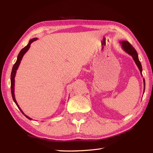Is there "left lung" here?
I'll list each match as a JSON object with an SVG mask.
<instances>
[{
  "mask_svg": "<svg viewBox=\"0 0 153 153\" xmlns=\"http://www.w3.org/2000/svg\"><path fill=\"white\" fill-rule=\"evenodd\" d=\"M119 43L121 44V47L124 50V52H126L128 54H129V55H131V56L132 57V58L134 60V61H135V64H137L138 68L139 69L141 75H142V65H141V63L139 61V59H138V53L137 52V51L135 50V49L134 48L131 46V45L127 41H120ZM143 85H144V87H143V93H144L145 84H146L144 78L143 79Z\"/></svg>",
  "mask_w": 153,
  "mask_h": 153,
  "instance_id": "8db88e82",
  "label": "left lung"
}]
</instances>
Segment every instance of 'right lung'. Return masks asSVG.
Returning <instances> with one entry per match:
<instances>
[{
    "mask_svg": "<svg viewBox=\"0 0 153 153\" xmlns=\"http://www.w3.org/2000/svg\"><path fill=\"white\" fill-rule=\"evenodd\" d=\"M37 39H38V38H32L31 39L29 42L28 43V45H27L26 47H25L24 48H22L21 50V51L20 52L19 54L18 55V57H17V60L15 62V64H14V66L13 67V69H12V71H11V94H12V98L13 99V101L15 103V104L16 105V106H18V108L20 109V110L21 111V112L24 114L25 116L27 118L29 119V120H32V119L29 117L27 116V115H26L24 112H23L22 110L20 108V107L19 106V105H18L17 101H16V99H15V75H16V70L18 69V67H19V65L20 64V62H21V61L22 59L23 58V57H24V55H25V53L27 52V51L29 50V49L30 48V45L32 43H33L34 41H36Z\"/></svg>",
    "mask_w": 153,
    "mask_h": 153,
    "instance_id": "add662e5",
    "label": "right lung"
}]
</instances>
